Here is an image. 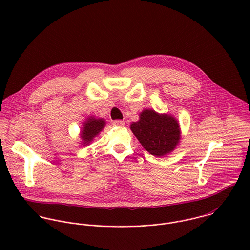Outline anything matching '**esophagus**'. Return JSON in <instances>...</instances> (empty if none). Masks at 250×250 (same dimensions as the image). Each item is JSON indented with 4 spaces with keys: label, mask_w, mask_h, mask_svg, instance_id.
Segmentation results:
<instances>
[{
    "label": "esophagus",
    "mask_w": 250,
    "mask_h": 250,
    "mask_svg": "<svg viewBox=\"0 0 250 250\" xmlns=\"http://www.w3.org/2000/svg\"><path fill=\"white\" fill-rule=\"evenodd\" d=\"M113 125H115V126H123V125H125V122L121 121V120H117V121L113 122Z\"/></svg>",
    "instance_id": "esophagus-1"
}]
</instances>
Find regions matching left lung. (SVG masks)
I'll return each mask as SVG.
<instances>
[{
  "label": "left lung",
  "instance_id": "left-lung-1",
  "mask_svg": "<svg viewBox=\"0 0 250 250\" xmlns=\"http://www.w3.org/2000/svg\"><path fill=\"white\" fill-rule=\"evenodd\" d=\"M130 129L144 148L157 157L172 152L181 137L179 124L173 116L148 109L140 113Z\"/></svg>",
  "mask_w": 250,
  "mask_h": 250
}]
</instances>
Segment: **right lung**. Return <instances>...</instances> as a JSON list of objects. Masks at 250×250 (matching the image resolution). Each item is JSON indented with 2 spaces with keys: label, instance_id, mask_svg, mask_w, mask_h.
Here are the masks:
<instances>
[{
  "label": "right lung",
  "instance_id": "add662e5",
  "mask_svg": "<svg viewBox=\"0 0 250 250\" xmlns=\"http://www.w3.org/2000/svg\"><path fill=\"white\" fill-rule=\"evenodd\" d=\"M105 122L104 119H96L90 117L83 123V128L81 130L80 137L82 139V146H89L95 136H97L104 127Z\"/></svg>",
  "mask_w": 250,
  "mask_h": 250
}]
</instances>
